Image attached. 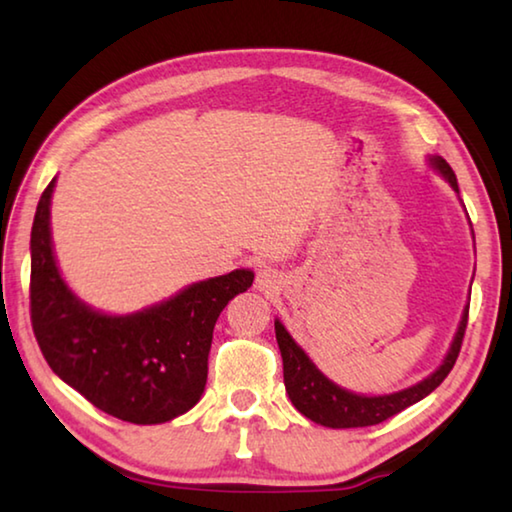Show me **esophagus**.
I'll return each instance as SVG.
<instances>
[{"label":"esophagus","instance_id":"34e87169","mask_svg":"<svg viewBox=\"0 0 512 512\" xmlns=\"http://www.w3.org/2000/svg\"><path fill=\"white\" fill-rule=\"evenodd\" d=\"M275 284H277V280H275V275H273V271L271 268H259L257 271V280H255V287L259 289V291H273L275 289Z\"/></svg>","mask_w":512,"mask_h":512}]
</instances>
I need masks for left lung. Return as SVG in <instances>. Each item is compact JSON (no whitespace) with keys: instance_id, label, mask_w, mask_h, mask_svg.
I'll return each instance as SVG.
<instances>
[{"instance_id":"8db88e82","label":"left lung","mask_w":512,"mask_h":512,"mask_svg":"<svg viewBox=\"0 0 512 512\" xmlns=\"http://www.w3.org/2000/svg\"><path fill=\"white\" fill-rule=\"evenodd\" d=\"M427 162L429 167L436 173H440V176L449 183V187L458 194L456 173L452 171V167H449L447 160L440 158V155H429ZM458 201H461V196H458ZM467 219H470V216H467ZM472 239H474V230H472ZM467 311H470V302L463 307L461 320H458V329L452 343H449V350L445 354L443 363H440L431 375L418 381V384L402 388V391L388 393V395H363L334 384L332 379L318 370L316 363L309 359V354L300 348L296 339L287 332V327L282 325V320L275 318V339L282 352L284 386H287L291 404L311 422L323 424V427H329V429L370 427V424H379L388 418H393L395 413H400L406 409V406L424 400V397L443 384V379L449 375V370L454 368L458 352H461L463 334L467 327Z\"/></svg>"}]
</instances>
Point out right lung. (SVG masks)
Returning a JSON list of instances; mask_svg holds the SVG:
<instances>
[{
  "mask_svg": "<svg viewBox=\"0 0 512 512\" xmlns=\"http://www.w3.org/2000/svg\"><path fill=\"white\" fill-rule=\"evenodd\" d=\"M40 196L31 228V323L49 368L112 418L162 424L201 400L212 332L255 273L237 268L187 284L133 314H106L67 287L51 241V196Z\"/></svg>",
  "mask_w": 512,
  "mask_h": 512,
  "instance_id": "add662e5",
  "label": "right lung"
}]
</instances>
